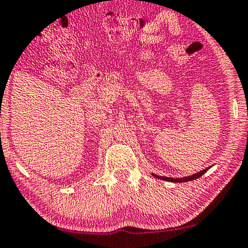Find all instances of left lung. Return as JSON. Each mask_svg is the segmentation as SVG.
<instances>
[{"mask_svg":"<svg viewBox=\"0 0 248 248\" xmlns=\"http://www.w3.org/2000/svg\"><path fill=\"white\" fill-rule=\"evenodd\" d=\"M208 170V167L207 169H205V170H202V171H201V172H198V173H196V174H194V175H190V176H187V178H180V179H173V178H165V176H158V175H155L154 174V176H155V178H157V179H160V180H165V181H169V182H188V181H191V180H195V179H198L199 176H202V174H204L205 172H206Z\"/></svg>","mask_w":248,"mask_h":248,"instance_id":"obj_1","label":"left lung"}]
</instances>
